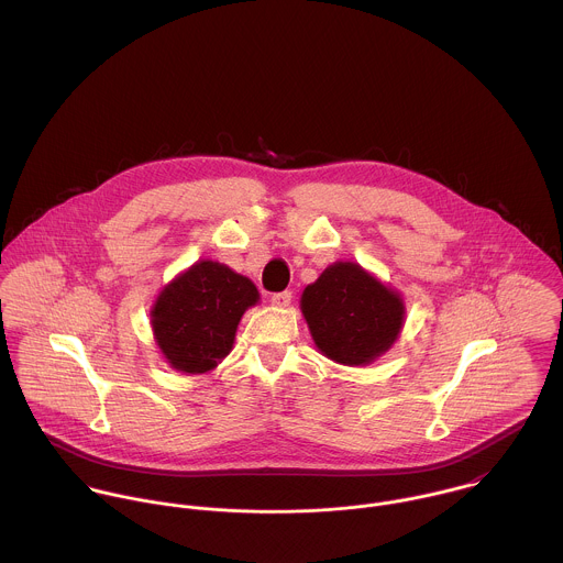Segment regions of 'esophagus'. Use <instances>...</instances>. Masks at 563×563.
Here are the masks:
<instances>
[{
	"mask_svg": "<svg viewBox=\"0 0 563 563\" xmlns=\"http://www.w3.org/2000/svg\"><path fill=\"white\" fill-rule=\"evenodd\" d=\"M290 301H292V292H290V290L275 292V295L271 297V303H273L275 308H288V306H290Z\"/></svg>",
	"mask_w": 563,
	"mask_h": 563,
	"instance_id": "esophagus-1",
	"label": "esophagus"
}]
</instances>
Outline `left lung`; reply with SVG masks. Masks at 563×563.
Listing matches in <instances>:
<instances>
[{"label":"left lung","mask_w":563,"mask_h":563,"mask_svg":"<svg viewBox=\"0 0 563 563\" xmlns=\"http://www.w3.org/2000/svg\"><path fill=\"white\" fill-rule=\"evenodd\" d=\"M301 312L324 357L344 366H366L401 335V292L357 262H333L306 286Z\"/></svg>","instance_id":"left-lung-1"}]
</instances>
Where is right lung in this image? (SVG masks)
I'll use <instances>...</instances> for the list:
<instances>
[{"mask_svg": "<svg viewBox=\"0 0 563 563\" xmlns=\"http://www.w3.org/2000/svg\"><path fill=\"white\" fill-rule=\"evenodd\" d=\"M257 301L249 277L214 260L195 262L162 288L152 306L162 357L184 375L210 373L230 355L242 314Z\"/></svg>", "mask_w": 563, "mask_h": 563, "instance_id": "right-lung-1", "label": "right lung"}]
</instances>
